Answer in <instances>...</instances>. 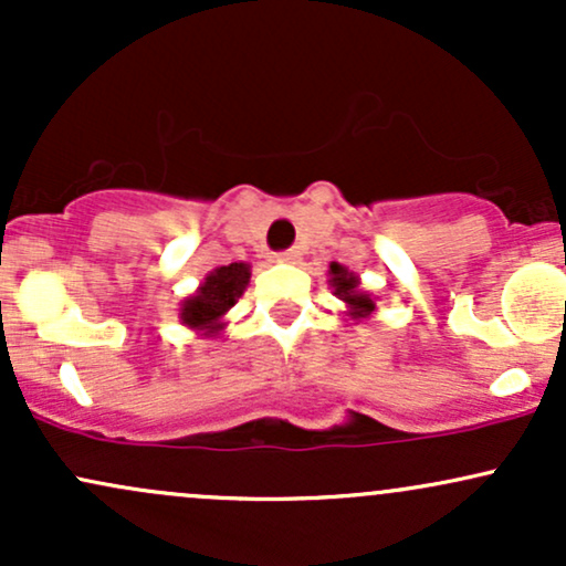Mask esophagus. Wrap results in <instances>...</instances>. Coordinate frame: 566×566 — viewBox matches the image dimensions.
Masks as SVG:
<instances>
[{"label":"esophagus","instance_id":"34e87169","mask_svg":"<svg viewBox=\"0 0 566 566\" xmlns=\"http://www.w3.org/2000/svg\"><path fill=\"white\" fill-rule=\"evenodd\" d=\"M279 261L282 263H295L297 258H301V250H297V247H290V250H284V252H279Z\"/></svg>","mask_w":566,"mask_h":566}]
</instances>
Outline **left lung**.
<instances>
[{
	"label": "left lung",
	"instance_id": "obj_1",
	"mask_svg": "<svg viewBox=\"0 0 566 566\" xmlns=\"http://www.w3.org/2000/svg\"><path fill=\"white\" fill-rule=\"evenodd\" d=\"M329 284H333L335 295L348 305L350 319H367L375 311V301L359 290V276L348 271L346 265L329 263Z\"/></svg>",
	"mask_w": 566,
	"mask_h": 566
}]
</instances>
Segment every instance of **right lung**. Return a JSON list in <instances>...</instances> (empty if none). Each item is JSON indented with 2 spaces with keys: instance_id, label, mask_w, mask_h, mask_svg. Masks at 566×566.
Instances as JSON below:
<instances>
[{
  "instance_id": "add662e5",
  "label": "right lung",
  "mask_w": 566,
  "mask_h": 566,
  "mask_svg": "<svg viewBox=\"0 0 566 566\" xmlns=\"http://www.w3.org/2000/svg\"><path fill=\"white\" fill-rule=\"evenodd\" d=\"M250 282V265L229 263L210 271L191 297L180 305V322L205 335H218L223 329V316L237 305Z\"/></svg>"
}]
</instances>
